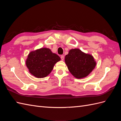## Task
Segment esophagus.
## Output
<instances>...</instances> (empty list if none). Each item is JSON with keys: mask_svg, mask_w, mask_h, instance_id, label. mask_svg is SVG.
<instances>
[{"mask_svg": "<svg viewBox=\"0 0 121 121\" xmlns=\"http://www.w3.org/2000/svg\"><path fill=\"white\" fill-rule=\"evenodd\" d=\"M60 58H61V60H63L65 58V56H63V55H62V56H60Z\"/></svg>", "mask_w": 121, "mask_h": 121, "instance_id": "1", "label": "esophagus"}]
</instances>
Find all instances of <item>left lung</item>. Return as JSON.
Instances as JSON below:
<instances>
[{
  "mask_svg": "<svg viewBox=\"0 0 121 121\" xmlns=\"http://www.w3.org/2000/svg\"><path fill=\"white\" fill-rule=\"evenodd\" d=\"M69 71L76 78L82 79L88 76L96 66L93 56L78 48L69 50L65 58Z\"/></svg>",
  "mask_w": 121,
  "mask_h": 121,
  "instance_id": "8db88e82",
  "label": "left lung"
}]
</instances>
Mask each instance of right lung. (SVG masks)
Wrapping results in <instances>:
<instances>
[{
  "mask_svg": "<svg viewBox=\"0 0 121 121\" xmlns=\"http://www.w3.org/2000/svg\"><path fill=\"white\" fill-rule=\"evenodd\" d=\"M60 57L47 48H41L32 51L28 54L26 65L31 74L38 78L48 76Z\"/></svg>",
  "mask_w": 121,
  "mask_h": 121,
  "instance_id": "obj_1",
  "label": "right lung"
}]
</instances>
